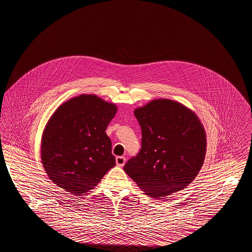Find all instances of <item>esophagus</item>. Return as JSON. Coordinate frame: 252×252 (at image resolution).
<instances>
[{"label": "esophagus", "mask_w": 252, "mask_h": 252, "mask_svg": "<svg viewBox=\"0 0 252 252\" xmlns=\"http://www.w3.org/2000/svg\"><path fill=\"white\" fill-rule=\"evenodd\" d=\"M125 163H126V158L123 156H119L116 158V164L118 165V166H124L125 165Z\"/></svg>", "instance_id": "1"}]
</instances>
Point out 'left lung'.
<instances>
[{
	"label": "left lung",
	"mask_w": 252,
	"mask_h": 252,
	"mask_svg": "<svg viewBox=\"0 0 252 252\" xmlns=\"http://www.w3.org/2000/svg\"><path fill=\"white\" fill-rule=\"evenodd\" d=\"M142 129L139 153L125 172L147 195L163 199L188 186L206 153V136L197 116L173 100H153L134 111Z\"/></svg>",
	"instance_id": "left-lung-1"
}]
</instances>
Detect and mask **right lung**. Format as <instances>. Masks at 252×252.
<instances>
[{"mask_svg": "<svg viewBox=\"0 0 252 252\" xmlns=\"http://www.w3.org/2000/svg\"><path fill=\"white\" fill-rule=\"evenodd\" d=\"M117 108L95 95L74 97L50 118L41 141V160L50 180L82 195L115 166L106 129Z\"/></svg>", "mask_w": 252, "mask_h": 252, "instance_id": "obj_1", "label": "right lung"}]
</instances>
